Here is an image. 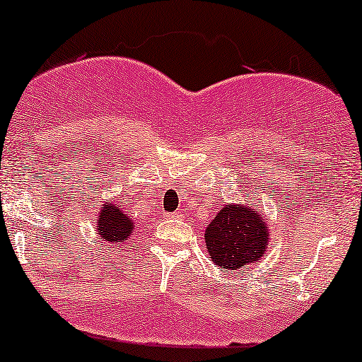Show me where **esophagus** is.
I'll use <instances>...</instances> for the list:
<instances>
[{
  "instance_id": "obj_1",
  "label": "esophagus",
  "mask_w": 362,
  "mask_h": 362,
  "mask_svg": "<svg viewBox=\"0 0 362 362\" xmlns=\"http://www.w3.org/2000/svg\"><path fill=\"white\" fill-rule=\"evenodd\" d=\"M169 218H180L181 217V212H173V214H168Z\"/></svg>"
}]
</instances>
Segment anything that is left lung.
I'll use <instances>...</instances> for the list:
<instances>
[{
    "label": "left lung",
    "mask_w": 362,
    "mask_h": 362,
    "mask_svg": "<svg viewBox=\"0 0 362 362\" xmlns=\"http://www.w3.org/2000/svg\"><path fill=\"white\" fill-rule=\"evenodd\" d=\"M267 222L265 214L247 203L222 205L203 234L212 262L227 270L257 263L270 243Z\"/></svg>",
    "instance_id": "1"
}]
</instances>
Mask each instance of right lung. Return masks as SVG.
I'll use <instances>...</instances> for the list:
<instances>
[{
	"label": "right lung",
	"mask_w": 362,
	"mask_h": 362,
	"mask_svg": "<svg viewBox=\"0 0 362 362\" xmlns=\"http://www.w3.org/2000/svg\"><path fill=\"white\" fill-rule=\"evenodd\" d=\"M95 221V230L100 241L121 245L135 233V221L116 202H104Z\"/></svg>",
	"instance_id": "obj_1"
}]
</instances>
